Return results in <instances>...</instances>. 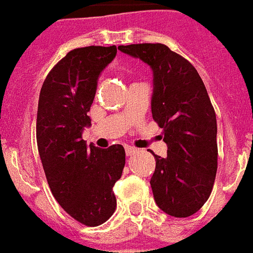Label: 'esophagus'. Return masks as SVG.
<instances>
[{"instance_id": "34e87169", "label": "esophagus", "mask_w": 253, "mask_h": 253, "mask_svg": "<svg viewBox=\"0 0 253 253\" xmlns=\"http://www.w3.org/2000/svg\"><path fill=\"white\" fill-rule=\"evenodd\" d=\"M136 152H137L136 148L126 147V155H127V157H128V156H133V155H135V153H136Z\"/></svg>"}]
</instances>
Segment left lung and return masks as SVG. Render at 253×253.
Returning <instances> with one entry per match:
<instances>
[{
	"label": "left lung",
	"instance_id": "left-lung-1",
	"mask_svg": "<svg viewBox=\"0 0 253 253\" xmlns=\"http://www.w3.org/2000/svg\"><path fill=\"white\" fill-rule=\"evenodd\" d=\"M153 70L152 117L162 128L168 156L156 160L151 187L169 215H192L211 196L217 173V120L200 75L164 44L120 45Z\"/></svg>",
	"mask_w": 253,
	"mask_h": 253
}]
</instances>
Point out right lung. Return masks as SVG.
<instances>
[{
  "mask_svg": "<svg viewBox=\"0 0 253 253\" xmlns=\"http://www.w3.org/2000/svg\"><path fill=\"white\" fill-rule=\"evenodd\" d=\"M116 54V45L73 49L49 71L39 97L36 140L50 191L67 214L91 227L116 211L113 186L126 160L122 145L100 149L82 139L98 75Z\"/></svg>",
  "mask_w": 253,
  "mask_h": 253,
  "instance_id": "1",
  "label": "right lung"
}]
</instances>
